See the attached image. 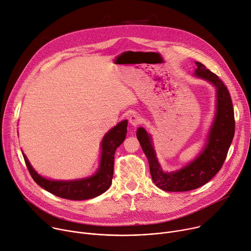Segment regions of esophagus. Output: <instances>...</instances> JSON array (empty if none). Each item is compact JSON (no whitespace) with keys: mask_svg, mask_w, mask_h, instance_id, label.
<instances>
[{"mask_svg":"<svg viewBox=\"0 0 251 251\" xmlns=\"http://www.w3.org/2000/svg\"><path fill=\"white\" fill-rule=\"evenodd\" d=\"M129 122L132 126L136 127L141 123V118L138 115H136V114H132V115L129 117Z\"/></svg>","mask_w":251,"mask_h":251,"instance_id":"34e87169","label":"esophagus"}]
</instances>
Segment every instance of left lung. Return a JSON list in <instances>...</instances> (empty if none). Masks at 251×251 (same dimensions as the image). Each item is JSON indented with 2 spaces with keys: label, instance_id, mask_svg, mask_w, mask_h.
Wrapping results in <instances>:
<instances>
[{
  "label": "left lung",
  "instance_id": "8db88e82",
  "mask_svg": "<svg viewBox=\"0 0 251 251\" xmlns=\"http://www.w3.org/2000/svg\"><path fill=\"white\" fill-rule=\"evenodd\" d=\"M197 68L194 75L210 82L216 88V114L207 141L200 154L183 168L173 172H165L159 164L151 136L142 127L138 128L137 138L145 153L152 180L157 187L164 191L183 192L201 187L211 180L221 169L227 152L231 145L235 120L230 94L217 75L206 69L200 62H195Z\"/></svg>",
  "mask_w": 251,
  "mask_h": 251
}]
</instances>
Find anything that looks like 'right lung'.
Listing matches in <instances>:
<instances>
[{
    "instance_id": "right-lung-1",
    "label": "right lung",
    "mask_w": 251,
    "mask_h": 251,
    "mask_svg": "<svg viewBox=\"0 0 251 251\" xmlns=\"http://www.w3.org/2000/svg\"><path fill=\"white\" fill-rule=\"evenodd\" d=\"M127 124V120L118 123L104 136L101 142L100 165L93 176L69 181L44 178L34 170L26 155L23 153L32 178L45 190L65 199L86 200L101 195L108 190L112 183L114 155H115L116 149L123 143L126 137Z\"/></svg>"
}]
</instances>
